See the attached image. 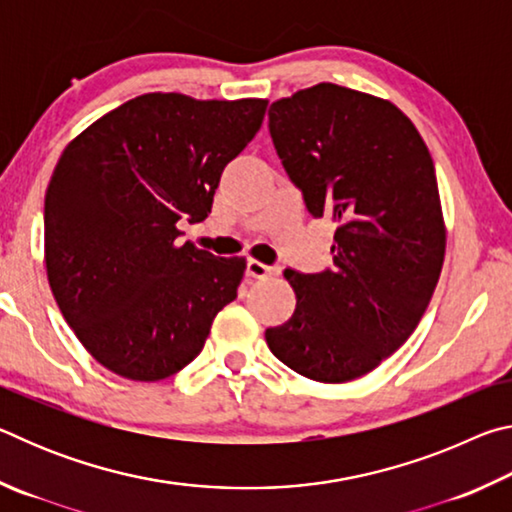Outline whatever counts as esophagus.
<instances>
[{
  "instance_id": "1",
  "label": "esophagus",
  "mask_w": 512,
  "mask_h": 512,
  "mask_svg": "<svg viewBox=\"0 0 512 512\" xmlns=\"http://www.w3.org/2000/svg\"><path fill=\"white\" fill-rule=\"evenodd\" d=\"M275 268L273 266H266L262 262H257V259H248L246 264V275L253 277V280H262L266 275H273Z\"/></svg>"
}]
</instances>
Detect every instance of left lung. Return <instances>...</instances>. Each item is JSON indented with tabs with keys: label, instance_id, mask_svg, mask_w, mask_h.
I'll list each match as a JSON object with an SVG mask.
<instances>
[{
	"label": "left lung",
	"instance_id": "8db88e82",
	"mask_svg": "<svg viewBox=\"0 0 512 512\" xmlns=\"http://www.w3.org/2000/svg\"><path fill=\"white\" fill-rule=\"evenodd\" d=\"M268 131L314 219L334 232V266L287 268L296 311L266 343L298 375L343 384L375 370L427 311L445 259L436 169L391 101L318 83L271 103Z\"/></svg>",
	"mask_w": 512,
	"mask_h": 512
}]
</instances>
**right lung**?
<instances>
[{
  "instance_id": "right-lung-1",
  "label": "right lung",
  "mask_w": 512,
  "mask_h": 512,
  "mask_svg": "<svg viewBox=\"0 0 512 512\" xmlns=\"http://www.w3.org/2000/svg\"><path fill=\"white\" fill-rule=\"evenodd\" d=\"M268 101L142 94L67 144L45 196V262L67 325L101 366L158 381L201 354L237 298L244 257L180 244L212 212L225 164Z\"/></svg>"
}]
</instances>
